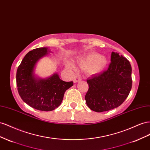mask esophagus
I'll list each match as a JSON object with an SVG mask.
<instances>
[{"mask_svg":"<svg viewBox=\"0 0 150 150\" xmlns=\"http://www.w3.org/2000/svg\"><path fill=\"white\" fill-rule=\"evenodd\" d=\"M81 80H82V78L80 77V76L77 75V76H75V77L74 79V83H76V82H80Z\"/></svg>","mask_w":150,"mask_h":150,"instance_id":"esophagus-1","label":"esophagus"}]
</instances>
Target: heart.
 Instances as JSON below:
<instances>
[{
  "instance_id": "heart-1",
  "label": "heart",
  "mask_w": 150,
  "mask_h": 150,
  "mask_svg": "<svg viewBox=\"0 0 150 150\" xmlns=\"http://www.w3.org/2000/svg\"><path fill=\"white\" fill-rule=\"evenodd\" d=\"M108 64L105 57H102L99 53H92L84 59L79 61V65L85 69H87L88 72L92 74H98L103 70ZM68 67L74 68L71 63H67Z\"/></svg>"
}]
</instances>
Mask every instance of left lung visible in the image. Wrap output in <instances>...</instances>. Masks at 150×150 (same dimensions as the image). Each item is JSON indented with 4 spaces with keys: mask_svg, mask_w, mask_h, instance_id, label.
<instances>
[{
    "mask_svg": "<svg viewBox=\"0 0 150 150\" xmlns=\"http://www.w3.org/2000/svg\"><path fill=\"white\" fill-rule=\"evenodd\" d=\"M108 70L87 80L89 85L85 99L87 106L97 112L121 105L132 87L131 66L127 58L112 52Z\"/></svg>",
    "mask_w": 150,
    "mask_h": 150,
    "instance_id": "8db88e82",
    "label": "left lung"
}]
</instances>
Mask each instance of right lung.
<instances>
[{"instance_id":"obj_1","label":"right lung","mask_w":150,"mask_h":150,"mask_svg":"<svg viewBox=\"0 0 150 150\" xmlns=\"http://www.w3.org/2000/svg\"><path fill=\"white\" fill-rule=\"evenodd\" d=\"M50 52L46 47L30 51L21 62L16 74L17 87L21 99L33 108L42 111L57 108L65 91L74 85L72 81L62 80L57 73L44 79L34 75L36 63Z\"/></svg>"}]
</instances>
